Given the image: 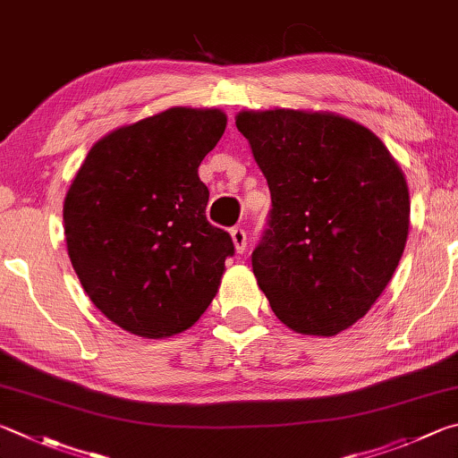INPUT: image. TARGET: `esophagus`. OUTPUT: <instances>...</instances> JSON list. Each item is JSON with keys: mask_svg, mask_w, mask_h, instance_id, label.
<instances>
[{"mask_svg": "<svg viewBox=\"0 0 458 458\" xmlns=\"http://www.w3.org/2000/svg\"><path fill=\"white\" fill-rule=\"evenodd\" d=\"M231 239H233V245H235L237 253H245V250H247V233L242 227L231 229Z\"/></svg>", "mask_w": 458, "mask_h": 458, "instance_id": "34e87169", "label": "esophagus"}]
</instances>
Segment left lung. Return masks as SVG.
I'll return each mask as SVG.
<instances>
[{"mask_svg":"<svg viewBox=\"0 0 458 458\" xmlns=\"http://www.w3.org/2000/svg\"><path fill=\"white\" fill-rule=\"evenodd\" d=\"M235 124L271 192L267 229L251 255L261 292L293 332L348 330L403 258L404 173L372 131L332 112L243 110Z\"/></svg>","mask_w":458,"mask_h":458,"instance_id":"obj_1","label":"left lung"}]
</instances>
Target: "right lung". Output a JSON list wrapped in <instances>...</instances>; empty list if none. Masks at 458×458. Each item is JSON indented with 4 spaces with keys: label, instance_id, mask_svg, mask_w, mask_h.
I'll return each instance as SVG.
<instances>
[{
    "label": "right lung",
    "instance_id": "add662e5",
    "mask_svg": "<svg viewBox=\"0 0 458 458\" xmlns=\"http://www.w3.org/2000/svg\"><path fill=\"white\" fill-rule=\"evenodd\" d=\"M216 108H168L94 144L64 200L68 255L110 322L140 338L181 334L219 290L227 231L207 221L199 165L225 132Z\"/></svg>",
    "mask_w": 458,
    "mask_h": 458
}]
</instances>
